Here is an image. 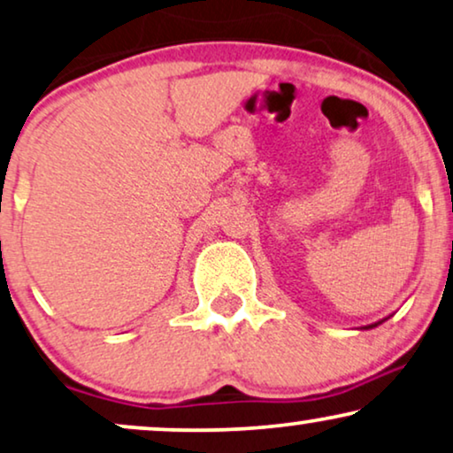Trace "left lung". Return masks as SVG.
Listing matches in <instances>:
<instances>
[{
	"label": "left lung",
	"mask_w": 453,
	"mask_h": 453,
	"mask_svg": "<svg viewBox=\"0 0 453 453\" xmlns=\"http://www.w3.org/2000/svg\"><path fill=\"white\" fill-rule=\"evenodd\" d=\"M387 319H383V320H379V322H372V325H366V326H362L364 328V331H368V328H374V326H379V325H383V322H385Z\"/></svg>",
	"instance_id": "left-lung-1"
}]
</instances>
